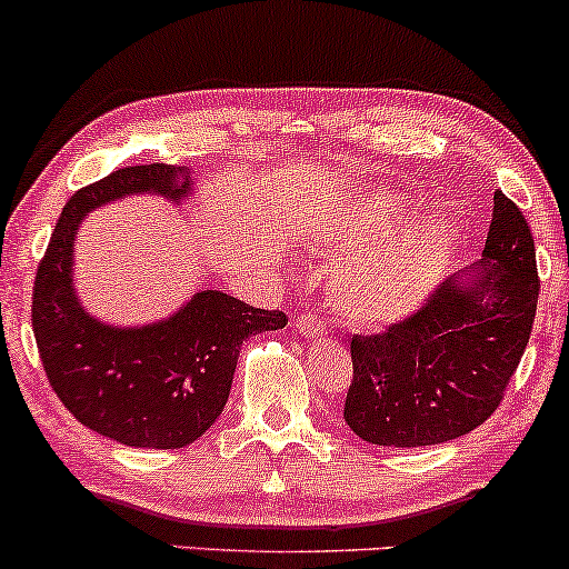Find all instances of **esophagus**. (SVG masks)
<instances>
[{
  "label": "esophagus",
  "instance_id": "obj_1",
  "mask_svg": "<svg viewBox=\"0 0 569 569\" xmlns=\"http://www.w3.org/2000/svg\"><path fill=\"white\" fill-rule=\"evenodd\" d=\"M297 331L302 333L305 339H318V337H326V326L320 323L315 315H299L297 318Z\"/></svg>",
  "mask_w": 569,
  "mask_h": 569
}]
</instances>
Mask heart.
<instances>
[{"instance_id":"1","label":"heart","mask_w":569,"mask_h":569,"mask_svg":"<svg viewBox=\"0 0 569 569\" xmlns=\"http://www.w3.org/2000/svg\"><path fill=\"white\" fill-rule=\"evenodd\" d=\"M400 219H406V207L395 196L379 193L345 232L341 249L352 259L333 272L328 302L347 323L360 328L397 323L413 312L442 278L453 243L448 219H419L379 250Z\"/></svg>"}]
</instances>
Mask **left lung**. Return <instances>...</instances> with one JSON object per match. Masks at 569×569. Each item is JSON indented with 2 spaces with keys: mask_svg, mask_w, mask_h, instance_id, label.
Instances as JSON below:
<instances>
[{
  "mask_svg": "<svg viewBox=\"0 0 569 569\" xmlns=\"http://www.w3.org/2000/svg\"><path fill=\"white\" fill-rule=\"evenodd\" d=\"M482 257L406 320L352 337L345 421L366 442L440 445L469 435L501 406L540 291L532 232L501 190L492 196Z\"/></svg>",
  "mask_w": 569,
  "mask_h": 569,
  "instance_id": "1",
  "label": "left lung"
}]
</instances>
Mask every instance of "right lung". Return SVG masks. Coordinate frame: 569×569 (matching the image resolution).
<instances>
[{"label": "right lung", "mask_w": 569, "mask_h": 569, "mask_svg": "<svg viewBox=\"0 0 569 569\" xmlns=\"http://www.w3.org/2000/svg\"><path fill=\"white\" fill-rule=\"evenodd\" d=\"M132 193L180 203L190 174L169 163L124 167L71 196L33 280V337L73 419L129 448L177 450L222 413L243 341L289 318L222 291H198L172 318L140 328L92 318L73 291V238L89 211Z\"/></svg>", "instance_id": "1"}]
</instances>
